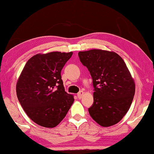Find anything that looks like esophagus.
Returning <instances> with one entry per match:
<instances>
[{"label":"esophagus","instance_id":"34e87169","mask_svg":"<svg viewBox=\"0 0 154 154\" xmlns=\"http://www.w3.org/2000/svg\"><path fill=\"white\" fill-rule=\"evenodd\" d=\"M83 94H84V92L82 91H80L77 94V97H78V98H81L82 97V96H83Z\"/></svg>","mask_w":154,"mask_h":154}]
</instances>
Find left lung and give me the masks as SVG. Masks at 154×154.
Here are the masks:
<instances>
[{"instance_id": "8db88e82", "label": "left lung", "mask_w": 154, "mask_h": 154, "mask_svg": "<svg viewBox=\"0 0 154 154\" xmlns=\"http://www.w3.org/2000/svg\"><path fill=\"white\" fill-rule=\"evenodd\" d=\"M89 71L94 88V103L88 108L101 126H111L122 119L133 102L135 85L122 58L113 51L91 49L78 53Z\"/></svg>"}]
</instances>
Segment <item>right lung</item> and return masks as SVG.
Listing matches in <instances>:
<instances>
[{
    "label": "right lung",
    "instance_id": "obj_1",
    "mask_svg": "<svg viewBox=\"0 0 154 154\" xmlns=\"http://www.w3.org/2000/svg\"><path fill=\"white\" fill-rule=\"evenodd\" d=\"M72 52L36 54L28 60L17 83V96L28 116L37 124L54 128L74 102L65 91L60 72Z\"/></svg>",
    "mask_w": 154,
    "mask_h": 154
}]
</instances>
